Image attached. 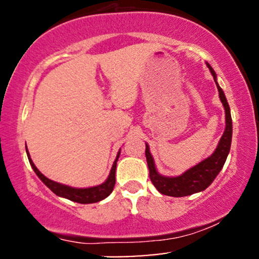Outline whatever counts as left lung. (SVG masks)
Returning <instances> with one entry per match:
<instances>
[{
	"label": "left lung",
	"instance_id": "1",
	"mask_svg": "<svg viewBox=\"0 0 259 259\" xmlns=\"http://www.w3.org/2000/svg\"><path fill=\"white\" fill-rule=\"evenodd\" d=\"M206 64L209 68L210 73L214 78L217 88H218L219 99H221L225 109V124H227L224 134H223L214 152L210 154L208 158L203 159L198 164H196L195 167L190 168L189 170H186L185 173L179 175V177H163L157 171L152 154L150 152V147L146 144L145 154H146L148 170H150V179L160 194L171 196V197H184V196H189L206 190L213 183V180L215 179L219 171L222 170L223 165L227 160L229 151H230L231 136H233V120H231L230 115V107L228 105V101L225 99V95L222 88L217 82L215 72L209 64Z\"/></svg>",
	"mask_w": 259,
	"mask_h": 259
}]
</instances>
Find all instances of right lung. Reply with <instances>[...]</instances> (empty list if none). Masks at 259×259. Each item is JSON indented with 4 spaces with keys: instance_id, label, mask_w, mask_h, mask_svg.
Wrapping results in <instances>:
<instances>
[{
    "instance_id": "right-lung-1",
    "label": "right lung",
    "mask_w": 259,
    "mask_h": 259,
    "mask_svg": "<svg viewBox=\"0 0 259 259\" xmlns=\"http://www.w3.org/2000/svg\"><path fill=\"white\" fill-rule=\"evenodd\" d=\"M26 154H28L29 162H30L32 169L36 173V175L40 178V180L49 187L50 190L56 194L57 196H61V197L68 198V200L78 202V203H95V202H99L105 200L107 196L111 195V192L114 189V184H115V168H117V160L119 158L120 151L117 154V158H115L114 163H113L111 173H109L108 178L103 184L101 185L94 186V187H88V189H76V187H70L68 185H63V184L56 183V181L50 180L49 178H46L45 175L41 173L38 169L35 167V164L32 163V160L30 158V154L28 152V148H26Z\"/></svg>"
}]
</instances>
